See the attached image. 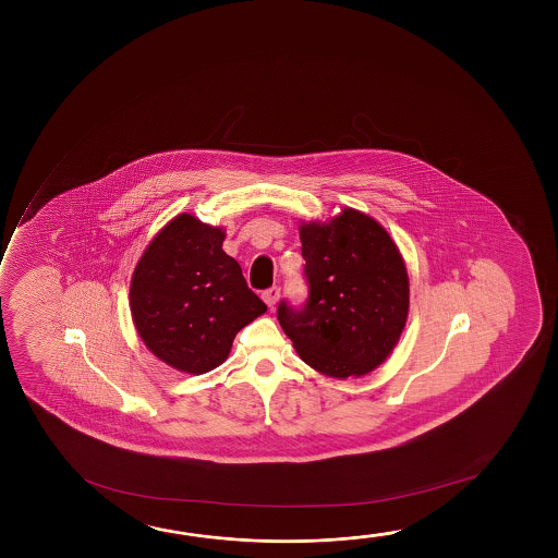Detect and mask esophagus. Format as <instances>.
<instances>
[{"instance_id":"obj_1","label":"esophagus","mask_w":558,"mask_h":558,"mask_svg":"<svg viewBox=\"0 0 558 558\" xmlns=\"http://www.w3.org/2000/svg\"><path fill=\"white\" fill-rule=\"evenodd\" d=\"M278 298H280V286H272V288H268V290L263 292V300H265L268 307H275Z\"/></svg>"}]
</instances>
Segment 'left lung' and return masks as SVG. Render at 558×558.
<instances>
[{"label":"left lung","mask_w":558,"mask_h":558,"mask_svg":"<svg viewBox=\"0 0 558 558\" xmlns=\"http://www.w3.org/2000/svg\"><path fill=\"white\" fill-rule=\"evenodd\" d=\"M307 300H282L278 320L305 364L332 377L366 375L391 354L409 315V276L389 233L347 208L300 229Z\"/></svg>","instance_id":"8db88e82"}]
</instances>
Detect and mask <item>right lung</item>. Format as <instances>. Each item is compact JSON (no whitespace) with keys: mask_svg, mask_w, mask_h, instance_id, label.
<instances>
[{"mask_svg":"<svg viewBox=\"0 0 558 558\" xmlns=\"http://www.w3.org/2000/svg\"><path fill=\"white\" fill-rule=\"evenodd\" d=\"M226 233L181 214L140 258L130 310L146 347L165 364L206 374L228 357L239 330L266 305L221 248Z\"/></svg>","mask_w":558,"mask_h":558,"instance_id":"1","label":"right lung"}]
</instances>
